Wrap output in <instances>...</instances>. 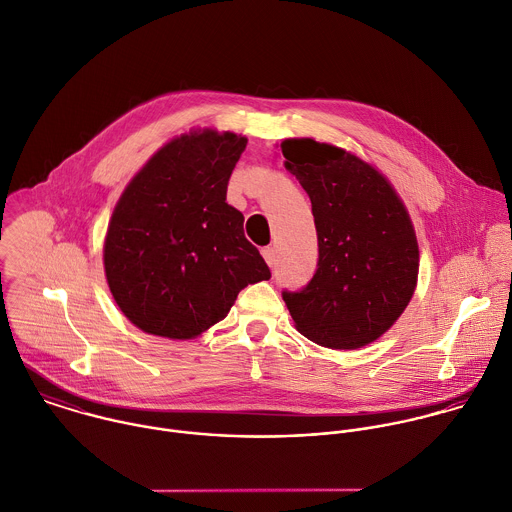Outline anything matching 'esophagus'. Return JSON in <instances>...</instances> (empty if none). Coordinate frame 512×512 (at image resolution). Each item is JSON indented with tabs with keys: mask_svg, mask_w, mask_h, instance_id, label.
I'll return each mask as SVG.
<instances>
[{
	"mask_svg": "<svg viewBox=\"0 0 512 512\" xmlns=\"http://www.w3.org/2000/svg\"><path fill=\"white\" fill-rule=\"evenodd\" d=\"M261 253H263V257H265L267 265H269V267H273V265H275V261H277V259H275V257H277V255H275V249H273V247H265V249H261Z\"/></svg>",
	"mask_w": 512,
	"mask_h": 512,
	"instance_id": "34e87169",
	"label": "esophagus"
}]
</instances>
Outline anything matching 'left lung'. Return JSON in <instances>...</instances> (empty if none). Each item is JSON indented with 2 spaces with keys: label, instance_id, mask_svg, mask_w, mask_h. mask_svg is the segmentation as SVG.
Wrapping results in <instances>:
<instances>
[{
  "label": "left lung",
  "instance_id": "1",
  "mask_svg": "<svg viewBox=\"0 0 512 512\" xmlns=\"http://www.w3.org/2000/svg\"><path fill=\"white\" fill-rule=\"evenodd\" d=\"M285 168L312 204L316 273L303 291L283 293L297 330L332 350L378 340L413 297L419 249L408 209L368 162L312 138L281 144Z\"/></svg>",
  "mask_w": 512,
  "mask_h": 512
}]
</instances>
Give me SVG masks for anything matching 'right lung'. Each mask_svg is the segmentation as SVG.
Here are the masks:
<instances>
[{
    "label": "right lung",
    "mask_w": 512,
    "mask_h": 512,
    "mask_svg": "<svg viewBox=\"0 0 512 512\" xmlns=\"http://www.w3.org/2000/svg\"><path fill=\"white\" fill-rule=\"evenodd\" d=\"M247 138L211 128L164 144L130 180L104 239L108 289L140 330L190 340L223 320L247 285L271 279L227 204Z\"/></svg>",
    "instance_id": "obj_1"
}]
</instances>
